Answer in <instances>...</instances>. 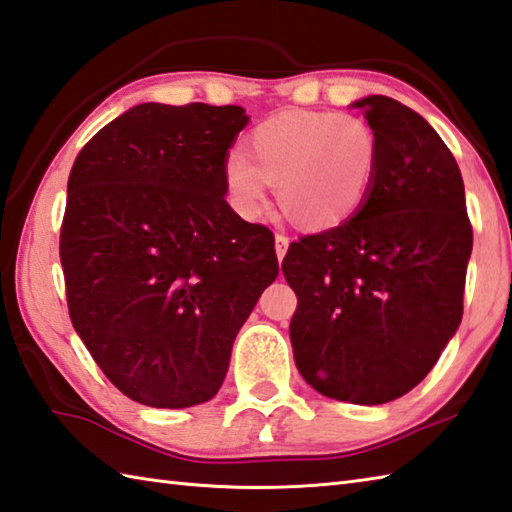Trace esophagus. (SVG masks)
I'll list each match as a JSON object with an SVG mask.
<instances>
[{
	"label": "esophagus",
	"mask_w": 512,
	"mask_h": 512,
	"mask_svg": "<svg viewBox=\"0 0 512 512\" xmlns=\"http://www.w3.org/2000/svg\"><path fill=\"white\" fill-rule=\"evenodd\" d=\"M287 247H289V236L285 234H276V256L278 260H283L287 254Z\"/></svg>",
	"instance_id": "1"
}]
</instances>
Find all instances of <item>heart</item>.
Wrapping results in <instances>:
<instances>
[{"label": "heart", "mask_w": 512, "mask_h": 512, "mask_svg": "<svg viewBox=\"0 0 512 512\" xmlns=\"http://www.w3.org/2000/svg\"><path fill=\"white\" fill-rule=\"evenodd\" d=\"M245 153L227 156L229 205L245 221L269 207V183L296 221L311 229L347 223L367 203L378 174L380 143L371 125L331 110H287L247 134Z\"/></svg>", "instance_id": "1"}]
</instances>
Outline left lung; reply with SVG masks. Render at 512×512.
I'll return each mask as SVG.
<instances>
[{
	"label": "left lung",
	"instance_id": "obj_1",
	"mask_svg": "<svg viewBox=\"0 0 512 512\" xmlns=\"http://www.w3.org/2000/svg\"><path fill=\"white\" fill-rule=\"evenodd\" d=\"M356 106L380 143L371 194L347 223L291 243L283 274L302 378L333 400L384 404L426 378L460 327L473 227L440 134L395 99Z\"/></svg>",
	"mask_w": 512,
	"mask_h": 512
}]
</instances>
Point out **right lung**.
Here are the masks:
<instances>
[{"label":"right lung","mask_w":512,"mask_h":512,"mask_svg":"<svg viewBox=\"0 0 512 512\" xmlns=\"http://www.w3.org/2000/svg\"><path fill=\"white\" fill-rule=\"evenodd\" d=\"M238 106L141 103L77 154L59 234L72 327L130 400L221 389L238 329L278 276L274 234L225 201Z\"/></svg>","instance_id":"add662e5"}]
</instances>
